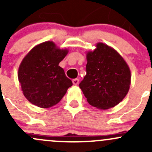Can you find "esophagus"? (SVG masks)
<instances>
[{"mask_svg": "<svg viewBox=\"0 0 152 152\" xmlns=\"http://www.w3.org/2000/svg\"><path fill=\"white\" fill-rule=\"evenodd\" d=\"M79 79H73V85H77L78 84H79Z\"/></svg>", "mask_w": 152, "mask_h": 152, "instance_id": "1", "label": "esophagus"}]
</instances>
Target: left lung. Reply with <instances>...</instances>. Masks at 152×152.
<instances>
[{
  "mask_svg": "<svg viewBox=\"0 0 152 152\" xmlns=\"http://www.w3.org/2000/svg\"><path fill=\"white\" fill-rule=\"evenodd\" d=\"M87 53V74L79 84L87 102L99 110L118 104L128 93L131 72L124 58L112 47L98 42Z\"/></svg>",
  "mask_w": 152,
  "mask_h": 152,
  "instance_id": "8db88e82",
  "label": "left lung"
}]
</instances>
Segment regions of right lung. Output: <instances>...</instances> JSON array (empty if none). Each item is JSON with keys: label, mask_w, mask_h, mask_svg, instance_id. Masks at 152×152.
<instances>
[{"label": "right lung", "mask_w": 152, "mask_h": 152, "mask_svg": "<svg viewBox=\"0 0 152 152\" xmlns=\"http://www.w3.org/2000/svg\"><path fill=\"white\" fill-rule=\"evenodd\" d=\"M68 53L52 41L34 46L18 69V80L24 96L34 105L49 108L59 103L73 85L59 64Z\"/></svg>", "instance_id": "1"}]
</instances>
